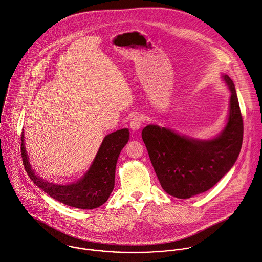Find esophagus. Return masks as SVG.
Wrapping results in <instances>:
<instances>
[{
    "instance_id": "34e87169",
    "label": "esophagus",
    "mask_w": 262,
    "mask_h": 262,
    "mask_svg": "<svg viewBox=\"0 0 262 262\" xmlns=\"http://www.w3.org/2000/svg\"><path fill=\"white\" fill-rule=\"evenodd\" d=\"M143 123H144L143 117L141 115H139V114H136V115H134L132 117L130 122H129V126H130V128L133 130H138V129H140L142 127Z\"/></svg>"
}]
</instances>
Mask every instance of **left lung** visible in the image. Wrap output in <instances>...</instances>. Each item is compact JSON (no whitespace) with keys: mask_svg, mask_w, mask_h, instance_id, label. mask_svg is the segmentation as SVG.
Listing matches in <instances>:
<instances>
[{"mask_svg":"<svg viewBox=\"0 0 262 262\" xmlns=\"http://www.w3.org/2000/svg\"><path fill=\"white\" fill-rule=\"evenodd\" d=\"M231 91L228 122L215 139L193 140L154 124L142 138L163 189L189 199L211 188L235 164L243 142V118L233 81L223 76Z\"/></svg>","mask_w":262,"mask_h":262,"instance_id":"1","label":"left lung"}]
</instances>
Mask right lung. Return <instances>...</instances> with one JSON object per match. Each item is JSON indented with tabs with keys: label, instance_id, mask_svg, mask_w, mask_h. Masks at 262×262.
Masks as SVG:
<instances>
[{
	"label": "right lung",
	"instance_id": "1",
	"mask_svg": "<svg viewBox=\"0 0 262 262\" xmlns=\"http://www.w3.org/2000/svg\"><path fill=\"white\" fill-rule=\"evenodd\" d=\"M21 156L24 168L30 179L47 194L63 205L82 209H96L108 200L114 187L115 167L118 156L129 139L127 128L107 135L83 178L69 185L53 184L38 177L32 170L24 147V135L21 136Z\"/></svg>",
	"mask_w": 262,
	"mask_h": 262
}]
</instances>
